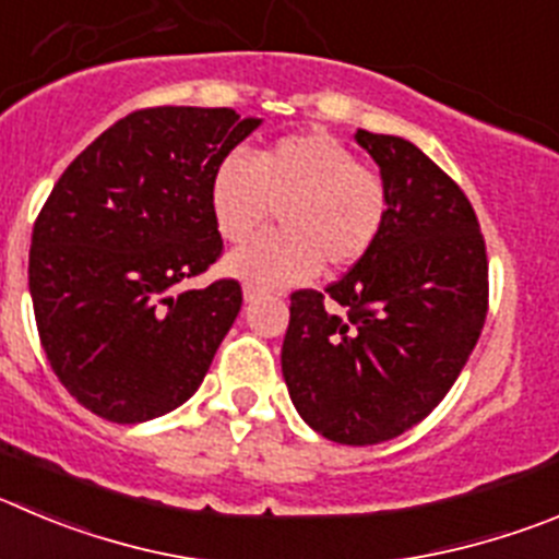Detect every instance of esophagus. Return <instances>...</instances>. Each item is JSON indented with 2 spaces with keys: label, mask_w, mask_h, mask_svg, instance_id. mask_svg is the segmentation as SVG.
<instances>
[{
  "label": "esophagus",
  "mask_w": 559,
  "mask_h": 559,
  "mask_svg": "<svg viewBox=\"0 0 559 559\" xmlns=\"http://www.w3.org/2000/svg\"><path fill=\"white\" fill-rule=\"evenodd\" d=\"M242 295H245V304H253V300H262V297H267V289H262V286H253V284H245Z\"/></svg>",
  "instance_id": "34e87169"
}]
</instances>
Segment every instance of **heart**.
I'll return each instance as SVG.
<instances>
[{
  "instance_id": "heart-1",
  "label": "heart",
  "mask_w": 559,
  "mask_h": 559,
  "mask_svg": "<svg viewBox=\"0 0 559 559\" xmlns=\"http://www.w3.org/2000/svg\"><path fill=\"white\" fill-rule=\"evenodd\" d=\"M209 203L226 242L253 237L278 209L284 231L253 239L226 259V273L253 286L304 284L353 267L378 245L391 195L383 176L325 132L275 140L253 159L228 154L217 165Z\"/></svg>"
}]
</instances>
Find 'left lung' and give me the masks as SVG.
I'll return each instance as SVG.
<instances>
[{
    "label": "left lung",
    "mask_w": 559,
    "mask_h": 559,
    "mask_svg": "<svg viewBox=\"0 0 559 559\" xmlns=\"http://www.w3.org/2000/svg\"><path fill=\"white\" fill-rule=\"evenodd\" d=\"M356 140L389 185V221L325 295H292L281 372L306 425L369 447L419 425L466 367L488 314V255L472 203L430 156L394 134Z\"/></svg>",
    "instance_id": "left-lung-1"
}]
</instances>
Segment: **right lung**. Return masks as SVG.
Listing matches in <instances>:
<instances>
[{"mask_svg":"<svg viewBox=\"0 0 559 559\" xmlns=\"http://www.w3.org/2000/svg\"><path fill=\"white\" fill-rule=\"evenodd\" d=\"M262 118L151 107L98 134L66 168L33 228L29 295L68 394L118 425L192 397L242 306L237 281H187L223 250L209 185Z\"/></svg>","mask_w":559,"mask_h":559,"instance_id":"right-lung-1","label":"right lung"}]
</instances>
